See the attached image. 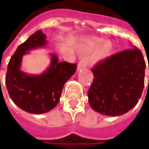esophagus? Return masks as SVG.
Returning <instances> with one entry per match:
<instances>
[{
  "label": "esophagus",
  "instance_id": "34e87169",
  "mask_svg": "<svg viewBox=\"0 0 149 149\" xmlns=\"http://www.w3.org/2000/svg\"><path fill=\"white\" fill-rule=\"evenodd\" d=\"M87 65V59L86 57H83L81 59V61H79L78 64V70H81V69L85 68Z\"/></svg>",
  "mask_w": 149,
  "mask_h": 149
}]
</instances>
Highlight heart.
Listing matches in <instances>:
<instances>
[{"instance_id": "1", "label": "heart", "mask_w": 149, "mask_h": 149, "mask_svg": "<svg viewBox=\"0 0 149 149\" xmlns=\"http://www.w3.org/2000/svg\"><path fill=\"white\" fill-rule=\"evenodd\" d=\"M104 42V40L102 38H92L89 41H88L87 44L84 48L85 52H91L95 50ZM112 50V44L109 42H105L102 47L95 53L93 56V61L94 63H98L105 59L108 55H109Z\"/></svg>"}]
</instances>
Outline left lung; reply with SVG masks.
I'll use <instances>...</instances> for the list:
<instances>
[{"label":"left lung","instance_id":"obj_1","mask_svg":"<svg viewBox=\"0 0 149 149\" xmlns=\"http://www.w3.org/2000/svg\"><path fill=\"white\" fill-rule=\"evenodd\" d=\"M145 66L142 53L135 47L96 63L88 91L92 108L103 115L118 116L135 107L145 85Z\"/></svg>","mask_w":149,"mask_h":149}]
</instances>
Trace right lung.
Segmentation results:
<instances>
[{
    "instance_id": "obj_1",
    "label": "right lung",
    "mask_w": 149,
    "mask_h": 149,
    "mask_svg": "<svg viewBox=\"0 0 149 149\" xmlns=\"http://www.w3.org/2000/svg\"><path fill=\"white\" fill-rule=\"evenodd\" d=\"M46 36L38 30L19 45L9 61L5 83L15 104L30 113H44L59 102L64 83L76 71L77 64L58 62L54 54L50 66L41 75H27L20 71L22 57L28 50L46 44Z\"/></svg>"
}]
</instances>
